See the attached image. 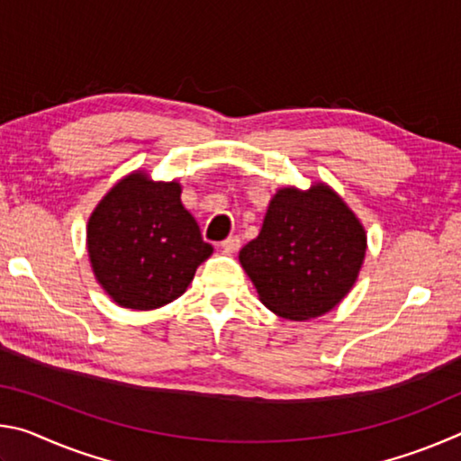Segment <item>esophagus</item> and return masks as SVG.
Returning <instances> with one entry per match:
<instances>
[{"label": "esophagus", "instance_id": "1", "mask_svg": "<svg viewBox=\"0 0 461 461\" xmlns=\"http://www.w3.org/2000/svg\"><path fill=\"white\" fill-rule=\"evenodd\" d=\"M241 246V240L238 236H230L228 240L221 241V249L225 254H236Z\"/></svg>", "mask_w": 461, "mask_h": 461}]
</instances>
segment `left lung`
Returning a JSON list of instances; mask_svg holds the SVG:
<instances>
[{"instance_id": "obj_1", "label": "left lung", "mask_w": 461, "mask_h": 461, "mask_svg": "<svg viewBox=\"0 0 461 461\" xmlns=\"http://www.w3.org/2000/svg\"><path fill=\"white\" fill-rule=\"evenodd\" d=\"M366 254V233L330 186L280 189L258 238L240 262L272 313L305 321L331 311L354 286Z\"/></svg>"}]
</instances>
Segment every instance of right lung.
I'll return each instance as SVG.
<instances>
[{"label":"right lung","mask_w":461,"mask_h":461,"mask_svg":"<svg viewBox=\"0 0 461 461\" xmlns=\"http://www.w3.org/2000/svg\"><path fill=\"white\" fill-rule=\"evenodd\" d=\"M91 267L126 309H158L178 299L213 248L181 203V185L134 173L113 186L87 228Z\"/></svg>","instance_id":"add662e5"}]
</instances>
